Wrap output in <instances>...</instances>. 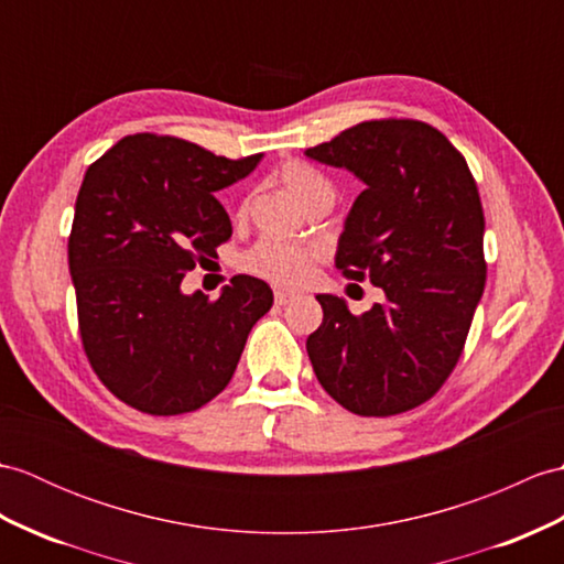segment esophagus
Listing matches in <instances>:
<instances>
[{"label": "esophagus", "instance_id": "obj_1", "mask_svg": "<svg viewBox=\"0 0 564 564\" xmlns=\"http://www.w3.org/2000/svg\"><path fill=\"white\" fill-rule=\"evenodd\" d=\"M273 297H276V305H288V303H291V300L295 297V293H288V291H276V295H273Z\"/></svg>", "mask_w": 564, "mask_h": 564}]
</instances>
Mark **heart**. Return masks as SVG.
I'll return each instance as SVG.
<instances>
[{"instance_id":"obj_1","label":"heart","mask_w":564,"mask_h":564,"mask_svg":"<svg viewBox=\"0 0 564 564\" xmlns=\"http://www.w3.org/2000/svg\"><path fill=\"white\" fill-rule=\"evenodd\" d=\"M273 180L293 196V199L305 208L312 206H326L332 208L336 199V189L332 180L317 167L303 161H288L276 167ZM319 261V250L312 245H297V242H281V240H261L252 250L242 254V269L250 271L252 276L264 279L273 285L281 288H300L305 285L312 273L314 264Z\"/></svg>"}]
</instances>
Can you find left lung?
<instances>
[{
  "label": "left lung",
  "mask_w": 564,
  "mask_h": 564,
  "mask_svg": "<svg viewBox=\"0 0 564 564\" xmlns=\"http://www.w3.org/2000/svg\"><path fill=\"white\" fill-rule=\"evenodd\" d=\"M365 182L336 250L346 279L382 288L384 303L352 314L317 295L307 356L326 394L358 415L387 417L425 403L462 358L486 288L476 180L440 129L370 120L305 151Z\"/></svg>",
  "instance_id": "obj_1"
}]
</instances>
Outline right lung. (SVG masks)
Instances as JSON below:
<instances>
[{
	"label": "right lung",
	"mask_w": 564,
	"mask_h": 564,
	"mask_svg": "<svg viewBox=\"0 0 564 564\" xmlns=\"http://www.w3.org/2000/svg\"><path fill=\"white\" fill-rule=\"evenodd\" d=\"M259 161L143 132L86 170L69 235L78 332L100 382L141 413L180 415L218 397L273 305L271 288L245 273L216 300L180 291L232 235L216 192Z\"/></svg>",
	"instance_id": "1"
}]
</instances>
